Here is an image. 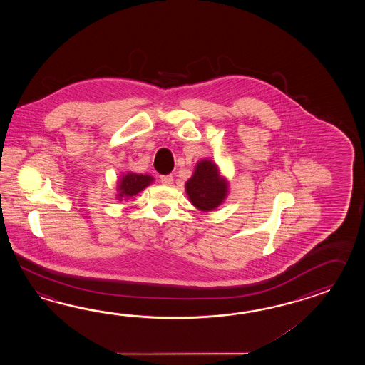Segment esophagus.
<instances>
[{"mask_svg":"<svg viewBox=\"0 0 365 365\" xmlns=\"http://www.w3.org/2000/svg\"><path fill=\"white\" fill-rule=\"evenodd\" d=\"M160 181H162V184H164V185H171L172 182H173V176L172 175H162L160 176Z\"/></svg>","mask_w":365,"mask_h":365,"instance_id":"obj_1","label":"esophagus"}]
</instances>
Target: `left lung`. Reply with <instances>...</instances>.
<instances>
[{
    "label": "left lung",
    "mask_w": 365,
    "mask_h": 365,
    "mask_svg": "<svg viewBox=\"0 0 365 365\" xmlns=\"http://www.w3.org/2000/svg\"><path fill=\"white\" fill-rule=\"evenodd\" d=\"M185 190L194 207L209 212L225 202L228 195V181L222 176L215 162L202 159L195 164L192 178L186 181Z\"/></svg>",
    "instance_id": "obj_1"
}]
</instances>
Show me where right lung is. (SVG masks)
<instances>
[{
  "instance_id": "add662e5",
  "label": "right lung",
  "mask_w": 365,
  "mask_h": 365,
  "mask_svg": "<svg viewBox=\"0 0 365 365\" xmlns=\"http://www.w3.org/2000/svg\"><path fill=\"white\" fill-rule=\"evenodd\" d=\"M153 181L154 178L150 175L126 172L124 175H121V178L117 181V200L118 201H123V198L129 200L133 195L140 193Z\"/></svg>"
}]
</instances>
